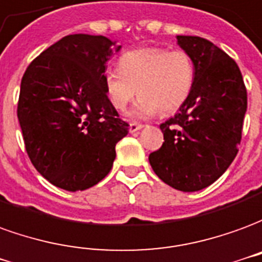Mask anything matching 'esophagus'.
<instances>
[{
	"label": "esophagus",
	"instance_id": "34e87169",
	"mask_svg": "<svg viewBox=\"0 0 262 262\" xmlns=\"http://www.w3.org/2000/svg\"><path fill=\"white\" fill-rule=\"evenodd\" d=\"M142 127H144V125L140 124V122H129V133H137V131H140Z\"/></svg>",
	"mask_w": 262,
	"mask_h": 262
}]
</instances>
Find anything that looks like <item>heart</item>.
<instances>
[{
	"mask_svg": "<svg viewBox=\"0 0 262 262\" xmlns=\"http://www.w3.org/2000/svg\"><path fill=\"white\" fill-rule=\"evenodd\" d=\"M194 84V64L183 51L141 48L125 52L118 68L104 72L105 94L117 110H124L137 96L129 111L134 118L169 114L185 104Z\"/></svg>",
	"mask_w": 262,
	"mask_h": 262,
	"instance_id": "obj_1",
	"label": "heart"
}]
</instances>
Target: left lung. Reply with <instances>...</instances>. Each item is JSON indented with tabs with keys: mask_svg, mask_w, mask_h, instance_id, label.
<instances>
[{
	"mask_svg": "<svg viewBox=\"0 0 262 262\" xmlns=\"http://www.w3.org/2000/svg\"><path fill=\"white\" fill-rule=\"evenodd\" d=\"M176 39L193 60L194 84L179 111L159 125L165 141L149 164L170 187L198 192L223 175L238 152L247 90L237 63L210 40Z\"/></svg>",
	"mask_w": 262,
	"mask_h": 262,
	"instance_id": "obj_1",
	"label": "left lung"
}]
</instances>
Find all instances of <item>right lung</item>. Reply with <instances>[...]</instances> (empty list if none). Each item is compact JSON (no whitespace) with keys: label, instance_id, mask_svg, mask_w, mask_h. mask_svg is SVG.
<instances>
[{"label":"right lung","instance_id":"obj_1","mask_svg":"<svg viewBox=\"0 0 262 262\" xmlns=\"http://www.w3.org/2000/svg\"><path fill=\"white\" fill-rule=\"evenodd\" d=\"M120 49L101 35H68L24 73L16 113L28 157L60 189L77 192L103 181L128 134L104 87L105 63Z\"/></svg>","mask_w":262,"mask_h":262}]
</instances>
